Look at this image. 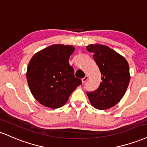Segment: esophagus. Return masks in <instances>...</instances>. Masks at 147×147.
<instances>
[{"label": "esophagus", "instance_id": "obj_1", "mask_svg": "<svg viewBox=\"0 0 147 147\" xmlns=\"http://www.w3.org/2000/svg\"><path fill=\"white\" fill-rule=\"evenodd\" d=\"M88 79H89V77H88V76H85V77H84V78H82V82H83V83H84V82H86V81H87V80H88Z\"/></svg>", "mask_w": 147, "mask_h": 147}]
</instances>
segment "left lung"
<instances>
[{
	"mask_svg": "<svg viewBox=\"0 0 147 147\" xmlns=\"http://www.w3.org/2000/svg\"><path fill=\"white\" fill-rule=\"evenodd\" d=\"M94 53V59L99 67L102 82L92 92H87L91 105L100 110H105L118 104L125 95L130 74L127 60L106 45L95 44L86 47Z\"/></svg>",
	"mask_w": 147,
	"mask_h": 147,
	"instance_id": "1",
	"label": "left lung"
}]
</instances>
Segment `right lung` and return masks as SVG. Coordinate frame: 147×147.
Instances as JSON below:
<instances>
[{
  "label": "right lung",
  "instance_id": "right-lung-1",
  "mask_svg": "<svg viewBox=\"0 0 147 147\" xmlns=\"http://www.w3.org/2000/svg\"><path fill=\"white\" fill-rule=\"evenodd\" d=\"M71 45H53L34 55L27 70V80L36 100L51 109L63 107L71 93L82 84L74 76L69 58L74 51Z\"/></svg>",
  "mask_w": 147,
  "mask_h": 147
}]
</instances>
